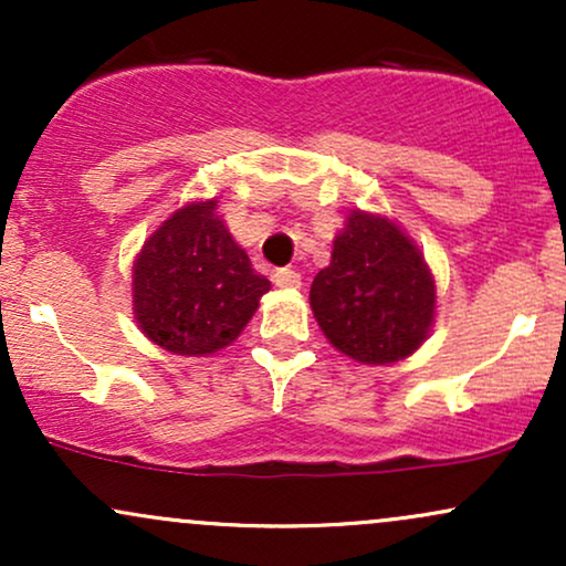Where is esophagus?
Wrapping results in <instances>:
<instances>
[{
  "instance_id": "34e87169",
  "label": "esophagus",
  "mask_w": 566,
  "mask_h": 566,
  "mask_svg": "<svg viewBox=\"0 0 566 566\" xmlns=\"http://www.w3.org/2000/svg\"><path fill=\"white\" fill-rule=\"evenodd\" d=\"M274 282L279 284V287L295 290V287H301V274H297V271L292 269V265H284V269H276Z\"/></svg>"
}]
</instances>
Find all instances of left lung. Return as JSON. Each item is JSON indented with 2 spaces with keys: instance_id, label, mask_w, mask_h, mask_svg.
Segmentation results:
<instances>
[{
  "instance_id": "obj_1",
  "label": "left lung",
  "mask_w": 566,
  "mask_h": 566,
  "mask_svg": "<svg viewBox=\"0 0 566 566\" xmlns=\"http://www.w3.org/2000/svg\"><path fill=\"white\" fill-rule=\"evenodd\" d=\"M431 271L386 218L350 212L333 261L311 284V308L335 348L365 365H391L426 340L433 322Z\"/></svg>"
}]
</instances>
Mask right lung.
<instances>
[{
	"mask_svg": "<svg viewBox=\"0 0 566 566\" xmlns=\"http://www.w3.org/2000/svg\"><path fill=\"white\" fill-rule=\"evenodd\" d=\"M216 207L212 199L175 212L135 261V319L157 346L180 356L229 346L271 287Z\"/></svg>",
	"mask_w": 566,
	"mask_h": 566,
	"instance_id": "right-lung-1",
	"label": "right lung"
}]
</instances>
